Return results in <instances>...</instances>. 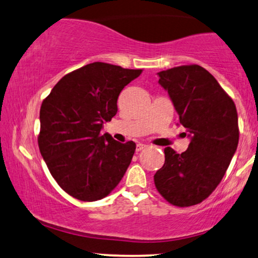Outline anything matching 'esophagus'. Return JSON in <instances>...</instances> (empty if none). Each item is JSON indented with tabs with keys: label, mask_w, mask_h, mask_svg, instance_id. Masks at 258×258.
I'll use <instances>...</instances> for the list:
<instances>
[{
	"label": "esophagus",
	"mask_w": 258,
	"mask_h": 258,
	"mask_svg": "<svg viewBox=\"0 0 258 258\" xmlns=\"http://www.w3.org/2000/svg\"><path fill=\"white\" fill-rule=\"evenodd\" d=\"M144 148H146V145H145V144H138L137 145V152L143 151Z\"/></svg>",
	"instance_id": "esophagus-1"
}]
</instances>
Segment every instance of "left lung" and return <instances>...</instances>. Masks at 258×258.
<instances>
[{"instance_id":"1","label":"left lung","mask_w":258,"mask_h":258,"mask_svg":"<svg viewBox=\"0 0 258 258\" xmlns=\"http://www.w3.org/2000/svg\"><path fill=\"white\" fill-rule=\"evenodd\" d=\"M158 76L190 143L181 154L165 148V164L154 175L155 187L174 206L198 205L221 182L236 152V106L200 65L172 68Z\"/></svg>"}]
</instances>
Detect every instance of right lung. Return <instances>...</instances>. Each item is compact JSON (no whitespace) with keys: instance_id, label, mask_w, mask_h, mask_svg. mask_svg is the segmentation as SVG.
Returning a JSON list of instances; mask_svg holds the SVG:
<instances>
[{"instance_id":"obj_1","label":"right lung","mask_w":258,"mask_h":258,"mask_svg":"<svg viewBox=\"0 0 258 258\" xmlns=\"http://www.w3.org/2000/svg\"><path fill=\"white\" fill-rule=\"evenodd\" d=\"M141 72L94 61L65 75L43 100L39 151L59 187L77 200L107 197L130 166L136 143L100 131L117 114L121 90Z\"/></svg>"}]
</instances>
